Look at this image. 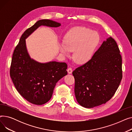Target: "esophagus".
Segmentation results:
<instances>
[{
	"instance_id": "esophagus-1",
	"label": "esophagus",
	"mask_w": 132,
	"mask_h": 132,
	"mask_svg": "<svg viewBox=\"0 0 132 132\" xmlns=\"http://www.w3.org/2000/svg\"><path fill=\"white\" fill-rule=\"evenodd\" d=\"M72 72H73V70L71 68H69L67 69V72L68 74H71Z\"/></svg>"
}]
</instances>
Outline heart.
<instances>
[{
    "instance_id": "obj_1",
    "label": "heart",
    "mask_w": 132,
    "mask_h": 132,
    "mask_svg": "<svg viewBox=\"0 0 132 132\" xmlns=\"http://www.w3.org/2000/svg\"><path fill=\"white\" fill-rule=\"evenodd\" d=\"M100 41L98 32L85 27H76L69 30L64 38V43L59 44L60 52L68 56L73 51V58L78 64H84L91 58Z\"/></svg>"
}]
</instances>
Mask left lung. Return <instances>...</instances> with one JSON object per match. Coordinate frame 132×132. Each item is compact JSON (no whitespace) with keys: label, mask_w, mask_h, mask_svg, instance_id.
<instances>
[{"label":"left lung","mask_w":132,"mask_h":132,"mask_svg":"<svg viewBox=\"0 0 132 132\" xmlns=\"http://www.w3.org/2000/svg\"><path fill=\"white\" fill-rule=\"evenodd\" d=\"M72 74L75 97L80 105L92 108L109 101L122 79V59L114 39L109 37L92 59Z\"/></svg>","instance_id":"obj_1"}]
</instances>
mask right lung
<instances>
[{"mask_svg":"<svg viewBox=\"0 0 132 132\" xmlns=\"http://www.w3.org/2000/svg\"><path fill=\"white\" fill-rule=\"evenodd\" d=\"M61 23L43 19L27 29L14 51L10 76L18 92L35 105H42L52 97L57 82L67 74L65 62L55 61L39 62L31 58L28 52L26 39L41 26L58 27Z\"/></svg>","mask_w":132,"mask_h":132,"instance_id":"obj_1","label":"right lung"}]
</instances>
